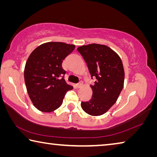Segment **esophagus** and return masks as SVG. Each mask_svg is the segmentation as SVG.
I'll use <instances>...</instances> for the list:
<instances>
[{"instance_id": "34e87169", "label": "esophagus", "mask_w": 157, "mask_h": 157, "mask_svg": "<svg viewBox=\"0 0 157 157\" xmlns=\"http://www.w3.org/2000/svg\"><path fill=\"white\" fill-rule=\"evenodd\" d=\"M82 86H83V83H82V82H79V83H78V84H77V87H78V88H81Z\"/></svg>"}]
</instances>
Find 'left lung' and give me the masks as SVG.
<instances>
[{"instance_id": "8db88e82", "label": "left lung", "mask_w": 157, "mask_h": 157, "mask_svg": "<svg viewBox=\"0 0 157 157\" xmlns=\"http://www.w3.org/2000/svg\"><path fill=\"white\" fill-rule=\"evenodd\" d=\"M77 50L87 64L91 78H96L94 85H90L92 98L82 101V108L90 115H101L115 104L123 89V63L117 53L104 44L83 45Z\"/></svg>"}]
</instances>
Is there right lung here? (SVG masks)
I'll list each match as a JSON object with an SVG mask.
<instances>
[{
  "label": "right lung",
  "instance_id": "obj_1",
  "mask_svg": "<svg viewBox=\"0 0 157 157\" xmlns=\"http://www.w3.org/2000/svg\"><path fill=\"white\" fill-rule=\"evenodd\" d=\"M74 44L49 42L34 49L25 67V85L37 109L50 113L61 106L65 94L73 87L64 78L62 62L75 49Z\"/></svg>",
  "mask_w": 157,
  "mask_h": 157
}]
</instances>
